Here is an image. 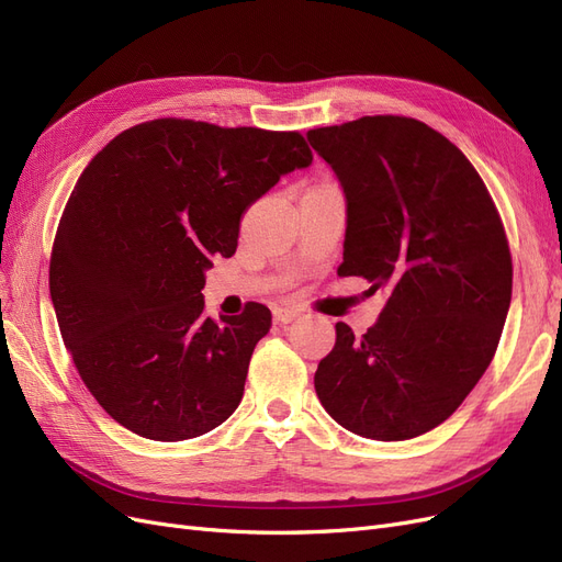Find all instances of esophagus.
<instances>
[{"label":"esophagus","instance_id":"1","mask_svg":"<svg viewBox=\"0 0 562 562\" xmlns=\"http://www.w3.org/2000/svg\"><path fill=\"white\" fill-rule=\"evenodd\" d=\"M302 316V312L300 310H295V307H277L274 310V318H277V323H293L295 318H300Z\"/></svg>","mask_w":562,"mask_h":562}]
</instances>
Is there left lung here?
<instances>
[{
	"label": "left lung",
	"mask_w": 562,
	"mask_h": 562,
	"mask_svg": "<svg viewBox=\"0 0 562 562\" xmlns=\"http://www.w3.org/2000/svg\"><path fill=\"white\" fill-rule=\"evenodd\" d=\"M310 145L347 201L339 277L389 291L363 337L337 323L314 386L356 436L407 440L446 422L495 356L512 304V252L471 161L407 116L314 128Z\"/></svg>",
	"instance_id": "left-lung-1"
}]
</instances>
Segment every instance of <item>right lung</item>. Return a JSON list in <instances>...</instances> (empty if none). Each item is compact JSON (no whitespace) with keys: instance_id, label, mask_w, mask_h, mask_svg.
Wrapping results in <instances>:
<instances>
[{"instance_id":"right-lung-1","label":"right lung","mask_w":562,"mask_h":562,"mask_svg":"<svg viewBox=\"0 0 562 562\" xmlns=\"http://www.w3.org/2000/svg\"><path fill=\"white\" fill-rule=\"evenodd\" d=\"M295 131L155 119L83 168L50 252L48 288L65 347L103 411L149 440L196 438L244 398L271 314H203L215 255L281 176L312 164Z\"/></svg>"}]
</instances>
